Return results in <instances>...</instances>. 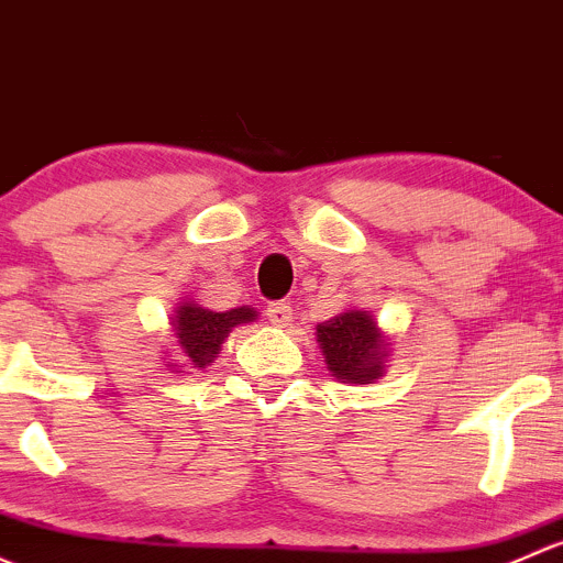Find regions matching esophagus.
I'll use <instances>...</instances> for the list:
<instances>
[{"label":"esophagus","mask_w":563,"mask_h":563,"mask_svg":"<svg viewBox=\"0 0 563 563\" xmlns=\"http://www.w3.org/2000/svg\"><path fill=\"white\" fill-rule=\"evenodd\" d=\"M265 317H268L271 324H276V328H287V324L292 322V306L284 303V300L271 303L268 309H265Z\"/></svg>","instance_id":"34e87169"}]
</instances>
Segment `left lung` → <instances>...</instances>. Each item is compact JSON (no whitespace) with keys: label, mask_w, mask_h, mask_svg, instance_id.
Masks as SVG:
<instances>
[{"label":"left lung","mask_w":563,"mask_h":563,"mask_svg":"<svg viewBox=\"0 0 563 563\" xmlns=\"http://www.w3.org/2000/svg\"><path fill=\"white\" fill-rule=\"evenodd\" d=\"M320 344L330 376L352 385H371L385 374L387 339L374 314L363 309H346L333 320L317 324Z\"/></svg>","instance_id":"obj_1"}]
</instances>
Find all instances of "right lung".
I'll return each instance as SVG.
<instances>
[{
  "instance_id": "1",
  "label": "right lung",
  "mask_w": 563,
  "mask_h": 563,
  "mask_svg": "<svg viewBox=\"0 0 563 563\" xmlns=\"http://www.w3.org/2000/svg\"><path fill=\"white\" fill-rule=\"evenodd\" d=\"M254 320H257V311L249 309V306L230 311H211L197 306L195 300H181L176 306V314H173L170 322L173 333H176L178 357H181V366L178 368L211 366L230 330Z\"/></svg>"
}]
</instances>
